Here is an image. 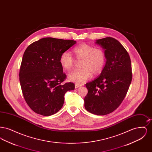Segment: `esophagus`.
Listing matches in <instances>:
<instances>
[{
	"label": "esophagus",
	"mask_w": 152,
	"mask_h": 152,
	"mask_svg": "<svg viewBox=\"0 0 152 152\" xmlns=\"http://www.w3.org/2000/svg\"><path fill=\"white\" fill-rule=\"evenodd\" d=\"M81 85H80V84H75V88H77L81 87Z\"/></svg>",
	"instance_id": "esophagus-1"
}]
</instances>
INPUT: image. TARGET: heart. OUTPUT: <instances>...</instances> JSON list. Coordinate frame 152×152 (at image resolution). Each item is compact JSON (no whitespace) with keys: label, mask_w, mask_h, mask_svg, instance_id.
<instances>
[{"label":"heart","mask_w":152,"mask_h":152,"mask_svg":"<svg viewBox=\"0 0 152 152\" xmlns=\"http://www.w3.org/2000/svg\"><path fill=\"white\" fill-rule=\"evenodd\" d=\"M73 52L77 60H82V69L69 73L68 79L69 81L82 84L91 77L92 73L96 75L102 71L106 63V55L103 49L83 43L75 47ZM60 63L64 69L69 71L73 67L75 60L69 52L65 51L60 56Z\"/></svg>","instance_id":"obj_1"}]
</instances>
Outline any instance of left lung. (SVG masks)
Returning <instances> with one entry per match:
<instances>
[{
  "label": "left lung",
  "instance_id": "1",
  "mask_svg": "<svg viewBox=\"0 0 152 152\" xmlns=\"http://www.w3.org/2000/svg\"><path fill=\"white\" fill-rule=\"evenodd\" d=\"M96 44L104 49L106 63L99 77L86 84L84 107L90 113L102 116L116 110L124 99L132 79V65L128 52L115 39L103 38Z\"/></svg>",
  "mask_w": 152,
  "mask_h": 152
}]
</instances>
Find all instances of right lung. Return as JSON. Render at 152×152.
Segmentation results:
<instances>
[{"instance_id": "right-lung-1", "label": "right lung", "mask_w": 152, "mask_h": 152, "mask_svg": "<svg viewBox=\"0 0 152 152\" xmlns=\"http://www.w3.org/2000/svg\"><path fill=\"white\" fill-rule=\"evenodd\" d=\"M76 41L45 37L30 44L24 53L19 80L24 98L30 108L44 116L62 108L64 94L75 84H63L66 76L60 63L61 54Z\"/></svg>"}]
</instances>
